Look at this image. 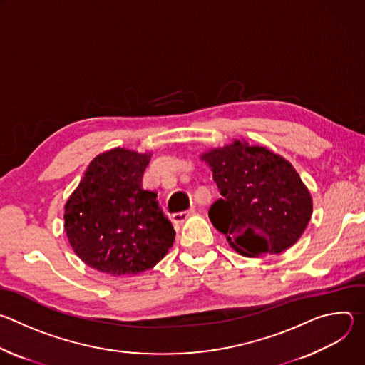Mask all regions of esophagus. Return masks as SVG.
I'll return each mask as SVG.
<instances>
[{"label": "esophagus", "instance_id": "esophagus-1", "mask_svg": "<svg viewBox=\"0 0 365 365\" xmlns=\"http://www.w3.org/2000/svg\"><path fill=\"white\" fill-rule=\"evenodd\" d=\"M195 214H196V210H195V207H190V210H187V211L173 214V215H172V221H173L175 224H182V222H185L189 217H192V215H195Z\"/></svg>", "mask_w": 365, "mask_h": 365}]
</instances>
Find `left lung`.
Instances as JSON below:
<instances>
[{
  "mask_svg": "<svg viewBox=\"0 0 365 365\" xmlns=\"http://www.w3.org/2000/svg\"><path fill=\"white\" fill-rule=\"evenodd\" d=\"M200 159L222 195L207 215L235 251L247 257L280 254L297 242L312 217V197L286 159L238 140Z\"/></svg>",
  "mask_w": 365,
  "mask_h": 365,
  "instance_id": "1",
  "label": "left lung"
}]
</instances>
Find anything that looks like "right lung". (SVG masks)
<instances>
[{"mask_svg": "<svg viewBox=\"0 0 365 365\" xmlns=\"http://www.w3.org/2000/svg\"><path fill=\"white\" fill-rule=\"evenodd\" d=\"M150 153L113 148L89 163L65 205V231L76 255L110 276H135L168 254L175 230L158 193L141 186Z\"/></svg>", "mask_w": 365, "mask_h": 365, "instance_id": "1", "label": "right lung"}]
</instances>
